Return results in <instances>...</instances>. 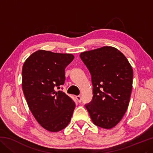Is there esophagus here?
<instances>
[{"instance_id":"1","label":"esophagus","mask_w":153,"mask_h":153,"mask_svg":"<svg viewBox=\"0 0 153 153\" xmlns=\"http://www.w3.org/2000/svg\"><path fill=\"white\" fill-rule=\"evenodd\" d=\"M76 99H77V102H81V101H82V97H81V96H76Z\"/></svg>"}]
</instances>
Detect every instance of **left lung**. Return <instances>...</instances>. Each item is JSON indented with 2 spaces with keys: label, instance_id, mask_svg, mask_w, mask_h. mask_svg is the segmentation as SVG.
<instances>
[{
  "label": "left lung",
  "instance_id": "8db88e82",
  "mask_svg": "<svg viewBox=\"0 0 153 153\" xmlns=\"http://www.w3.org/2000/svg\"><path fill=\"white\" fill-rule=\"evenodd\" d=\"M79 56L92 77L93 98L85 105L90 118L100 128H113L128 109L132 67L123 54L112 46L83 52Z\"/></svg>",
  "mask_w": 153,
  "mask_h": 153
}]
</instances>
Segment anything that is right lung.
I'll return each instance as SVG.
<instances>
[{
    "label": "right lung",
    "mask_w": 153,
    "mask_h": 153,
    "mask_svg": "<svg viewBox=\"0 0 153 153\" xmlns=\"http://www.w3.org/2000/svg\"><path fill=\"white\" fill-rule=\"evenodd\" d=\"M71 54L39 50L32 53L22 68V89L28 107L38 123L56 132L70 122L76 104L59 90L65 80V69L74 60Z\"/></svg>",
    "instance_id": "1"
}]
</instances>
